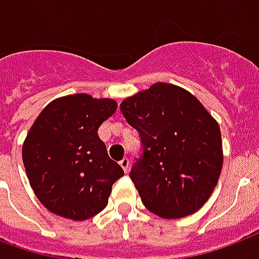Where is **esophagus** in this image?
Listing matches in <instances>:
<instances>
[{"instance_id": "obj_1", "label": "esophagus", "mask_w": 259, "mask_h": 259, "mask_svg": "<svg viewBox=\"0 0 259 259\" xmlns=\"http://www.w3.org/2000/svg\"><path fill=\"white\" fill-rule=\"evenodd\" d=\"M120 165H121L122 169H124L125 172H128V168H130V160H128L127 157H124L122 160H120Z\"/></svg>"}]
</instances>
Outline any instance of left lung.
Returning <instances> with one entry per match:
<instances>
[{
  "instance_id": "1",
  "label": "left lung",
  "mask_w": 259,
  "mask_h": 259,
  "mask_svg": "<svg viewBox=\"0 0 259 259\" xmlns=\"http://www.w3.org/2000/svg\"><path fill=\"white\" fill-rule=\"evenodd\" d=\"M120 110L142 142L130 178L143 205L167 220L201 208L220 179L224 156L220 125L199 99L156 82L124 99Z\"/></svg>"
}]
</instances>
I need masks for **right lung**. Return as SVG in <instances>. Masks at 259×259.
I'll use <instances>...</instances> for the list:
<instances>
[{"label": "right lung", "mask_w": 259, "mask_h": 259, "mask_svg": "<svg viewBox=\"0 0 259 259\" xmlns=\"http://www.w3.org/2000/svg\"><path fill=\"white\" fill-rule=\"evenodd\" d=\"M116 110L113 99L75 94L55 99L35 118L22 157L34 193L51 212L84 221L107 205L124 171L109 157L98 128Z\"/></svg>", "instance_id": "right-lung-1"}]
</instances>
